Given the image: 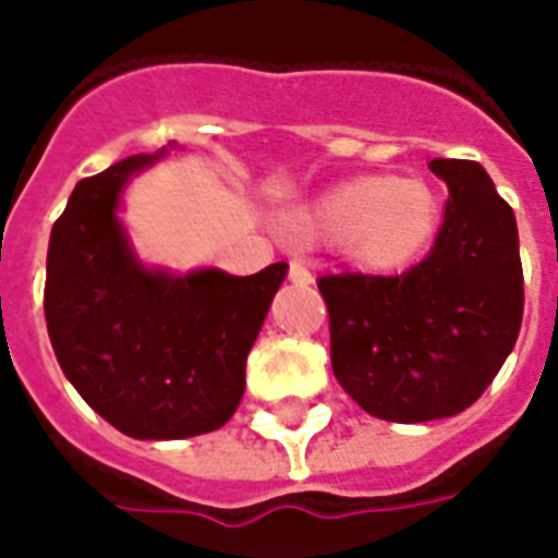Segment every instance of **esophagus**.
Returning a JSON list of instances; mask_svg holds the SVG:
<instances>
[{"label":"esophagus","instance_id":"obj_1","mask_svg":"<svg viewBox=\"0 0 558 558\" xmlns=\"http://www.w3.org/2000/svg\"><path fill=\"white\" fill-rule=\"evenodd\" d=\"M289 280L295 283V287H310L313 283V271L306 269L301 260L289 263Z\"/></svg>","mask_w":558,"mask_h":558}]
</instances>
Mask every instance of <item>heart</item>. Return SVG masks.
<instances>
[{"label": "heart", "mask_w": 558, "mask_h": 558, "mask_svg": "<svg viewBox=\"0 0 558 558\" xmlns=\"http://www.w3.org/2000/svg\"><path fill=\"white\" fill-rule=\"evenodd\" d=\"M442 202L423 179L371 173L327 187L295 219L304 243L344 245L365 275H399L414 266L440 231Z\"/></svg>", "instance_id": "1"}]
</instances>
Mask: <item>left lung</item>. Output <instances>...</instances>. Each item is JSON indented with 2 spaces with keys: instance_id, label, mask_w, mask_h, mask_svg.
Wrapping results in <instances>:
<instances>
[{
  "instance_id": "left-lung-1",
  "label": "left lung",
  "mask_w": 558,
  "mask_h": 558,
  "mask_svg": "<svg viewBox=\"0 0 558 558\" xmlns=\"http://www.w3.org/2000/svg\"><path fill=\"white\" fill-rule=\"evenodd\" d=\"M449 185L440 234L402 275H324L332 373L371 416L466 411L515 348L524 275L515 214L477 161L434 159Z\"/></svg>"
}]
</instances>
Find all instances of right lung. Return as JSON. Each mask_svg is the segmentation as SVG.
Here are the masks:
<instances>
[{
  "mask_svg": "<svg viewBox=\"0 0 558 558\" xmlns=\"http://www.w3.org/2000/svg\"><path fill=\"white\" fill-rule=\"evenodd\" d=\"M138 153L81 179L51 228L46 324L65 379L135 440L217 432L240 405L245 359L287 278V263L236 278L219 269H147L118 219Z\"/></svg>",
  "mask_w": 558,
  "mask_h": 558,
  "instance_id": "add662e5",
  "label": "right lung"
}]
</instances>
